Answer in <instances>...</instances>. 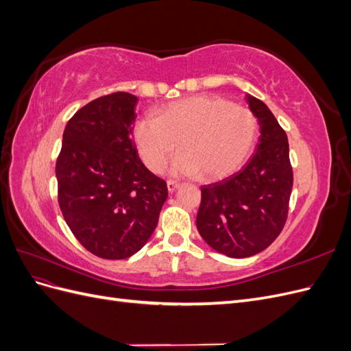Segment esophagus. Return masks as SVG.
<instances>
[{"label":"esophagus","instance_id":"34e87169","mask_svg":"<svg viewBox=\"0 0 351 351\" xmlns=\"http://www.w3.org/2000/svg\"><path fill=\"white\" fill-rule=\"evenodd\" d=\"M167 187H168V192H176V190L180 187V183L173 182V180H168Z\"/></svg>","mask_w":351,"mask_h":351}]
</instances>
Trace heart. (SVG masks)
Segmentation results:
<instances>
[{
    "mask_svg": "<svg viewBox=\"0 0 351 351\" xmlns=\"http://www.w3.org/2000/svg\"><path fill=\"white\" fill-rule=\"evenodd\" d=\"M259 121L249 108L217 95H195L169 102L158 117L134 124V141L146 167L158 173L177 145L171 176H199L205 182L239 169L258 141Z\"/></svg>",
    "mask_w": 351,
    "mask_h": 351,
    "instance_id": "heart-1",
    "label": "heart"
}]
</instances>
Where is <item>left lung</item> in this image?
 I'll return each instance as SVG.
<instances>
[{
  "mask_svg": "<svg viewBox=\"0 0 351 351\" xmlns=\"http://www.w3.org/2000/svg\"><path fill=\"white\" fill-rule=\"evenodd\" d=\"M258 117L256 152L239 173L202 186L196 227L209 246L230 258H249L280 236L293 189L289 139L271 110L246 95Z\"/></svg>",
  "mask_w": 351,
  "mask_h": 351,
  "instance_id": "left-lung-1",
  "label": "left lung"
}]
</instances>
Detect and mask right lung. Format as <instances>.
I'll return each instance as SVG.
<instances>
[{
	"label": "right lung",
	"instance_id": "add662e5",
	"mask_svg": "<svg viewBox=\"0 0 351 351\" xmlns=\"http://www.w3.org/2000/svg\"><path fill=\"white\" fill-rule=\"evenodd\" d=\"M137 98L105 95L69 120L57 159L58 204L84 249L102 259L139 252L156 228L167 183L147 169L133 142Z\"/></svg>",
	"mask_w": 351,
	"mask_h": 351
}]
</instances>
